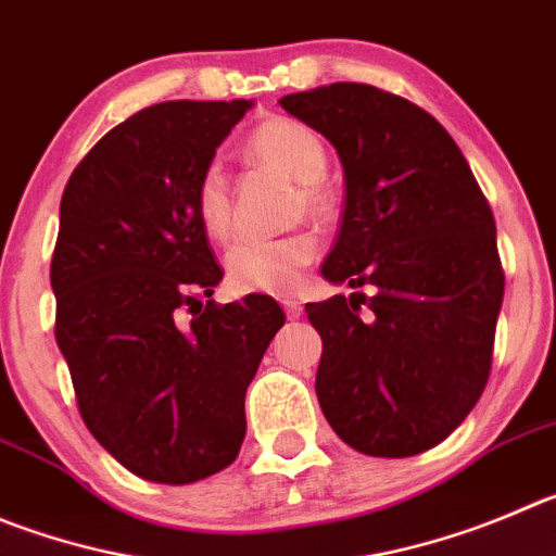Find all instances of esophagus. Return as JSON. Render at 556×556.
I'll list each match as a JSON object with an SVG mask.
<instances>
[{
	"label": "esophagus",
	"mask_w": 556,
	"mask_h": 556,
	"mask_svg": "<svg viewBox=\"0 0 556 556\" xmlns=\"http://www.w3.org/2000/svg\"><path fill=\"white\" fill-rule=\"evenodd\" d=\"M282 307L288 318H299V315H302V304L295 302V299H282Z\"/></svg>",
	"instance_id": "1"
}]
</instances>
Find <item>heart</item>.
<instances>
[{
  "mask_svg": "<svg viewBox=\"0 0 556 556\" xmlns=\"http://www.w3.org/2000/svg\"><path fill=\"white\" fill-rule=\"evenodd\" d=\"M249 153L268 167L279 169L299 184V197L309 214H326L331 205L329 191L320 184L326 175V144L313 128L293 117H268L254 128L247 142ZM194 214L207 238L230 241L236 232L230 191L225 173L216 164L202 169L194 186ZM318 241L309 232L282 238H252L241 241L227 254V277L241 293H293L302 271L315 261Z\"/></svg>",
  "mask_w": 556,
  "mask_h": 556,
  "instance_id": "b5f03b06",
  "label": "heart"
}]
</instances>
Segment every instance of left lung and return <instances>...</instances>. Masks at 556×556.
Segmentation results:
<instances>
[{
    "label": "left lung",
    "mask_w": 556,
    "mask_h": 556,
    "mask_svg": "<svg viewBox=\"0 0 556 556\" xmlns=\"http://www.w3.org/2000/svg\"><path fill=\"white\" fill-rule=\"evenodd\" d=\"M279 103L324 134L345 169L342 225L320 274L372 288L307 304L324 340V417L365 455L425 453L489 381L505 295L489 200L442 123L406 98L337 81Z\"/></svg>",
    "instance_id": "8db88e82"
}]
</instances>
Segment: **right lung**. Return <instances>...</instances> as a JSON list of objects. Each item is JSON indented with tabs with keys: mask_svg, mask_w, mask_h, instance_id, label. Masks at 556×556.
<instances>
[{
	"mask_svg": "<svg viewBox=\"0 0 556 556\" xmlns=\"http://www.w3.org/2000/svg\"><path fill=\"white\" fill-rule=\"evenodd\" d=\"M252 101H167L79 161L51 257L54 337L87 430L150 482L186 485L238 458L249 381L285 315L222 282L194 186Z\"/></svg>",
	"mask_w": 556,
	"mask_h": 556,
	"instance_id": "add662e5",
	"label": "right lung"
}]
</instances>
